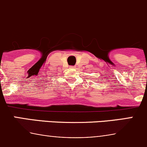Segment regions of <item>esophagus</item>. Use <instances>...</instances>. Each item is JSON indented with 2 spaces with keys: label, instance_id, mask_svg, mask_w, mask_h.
<instances>
[{
  "label": "esophagus",
  "instance_id": "esophagus-1",
  "mask_svg": "<svg viewBox=\"0 0 147 147\" xmlns=\"http://www.w3.org/2000/svg\"><path fill=\"white\" fill-rule=\"evenodd\" d=\"M70 68H71V69H75V66H71Z\"/></svg>",
  "mask_w": 147,
  "mask_h": 147
}]
</instances>
